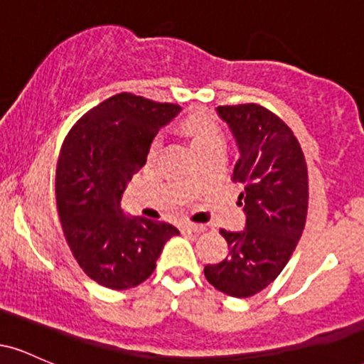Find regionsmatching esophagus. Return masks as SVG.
Masks as SVG:
<instances>
[{
	"mask_svg": "<svg viewBox=\"0 0 364 364\" xmlns=\"http://www.w3.org/2000/svg\"><path fill=\"white\" fill-rule=\"evenodd\" d=\"M205 229L207 228L203 224H193V223L183 224V231H186V232H203Z\"/></svg>",
	"mask_w": 364,
	"mask_h": 364,
	"instance_id": "1",
	"label": "esophagus"
}]
</instances>
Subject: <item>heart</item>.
<instances>
[{"label": "heart", "mask_w": 364, "mask_h": 364, "mask_svg": "<svg viewBox=\"0 0 364 364\" xmlns=\"http://www.w3.org/2000/svg\"><path fill=\"white\" fill-rule=\"evenodd\" d=\"M183 128L191 136V144H193L196 152L208 147H223L224 145L223 129H220L214 119L208 118L203 112H193V114L188 116L183 121ZM156 149L157 141L152 145V154L156 152Z\"/></svg>", "instance_id": "heart-1"}]
</instances>
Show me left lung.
Returning a JSON list of instances; mask_svg holds the SVG:
<instances>
[{"mask_svg": "<svg viewBox=\"0 0 364 364\" xmlns=\"http://www.w3.org/2000/svg\"><path fill=\"white\" fill-rule=\"evenodd\" d=\"M240 149L232 181L243 185L245 231L220 229L229 253L205 265L207 281L235 298H250L275 281L289 262L306 223L308 169L298 139L258 104L219 106Z\"/></svg>", "mask_w": 364, "mask_h": 364, "instance_id": "obj_1", "label": "left lung"}]
</instances>
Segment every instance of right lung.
Masks as SVG:
<instances>
[{"mask_svg":"<svg viewBox=\"0 0 364 364\" xmlns=\"http://www.w3.org/2000/svg\"><path fill=\"white\" fill-rule=\"evenodd\" d=\"M181 107L116 94L92 107L66 135L56 168V203L66 243L92 281L123 291L152 275L164 245L179 231L127 217L121 196L144 168L154 136Z\"/></svg>","mask_w":364,"mask_h":364,"instance_id":"1","label":"right lung"}]
</instances>
